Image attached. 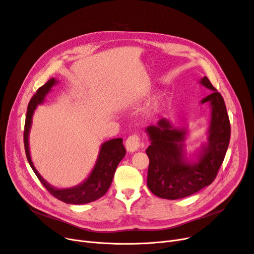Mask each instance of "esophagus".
Segmentation results:
<instances>
[{
  "instance_id": "obj_1",
  "label": "esophagus",
  "mask_w": 254,
  "mask_h": 254,
  "mask_svg": "<svg viewBox=\"0 0 254 254\" xmlns=\"http://www.w3.org/2000/svg\"><path fill=\"white\" fill-rule=\"evenodd\" d=\"M126 149L128 152H135L140 146V137L137 134L130 135L125 143Z\"/></svg>"
}]
</instances>
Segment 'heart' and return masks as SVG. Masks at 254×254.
<instances>
[{
  "mask_svg": "<svg viewBox=\"0 0 254 254\" xmlns=\"http://www.w3.org/2000/svg\"><path fill=\"white\" fill-rule=\"evenodd\" d=\"M162 104V97L161 96H159V97H157L155 100H154V102L152 103V105L150 106V114H153V113H155V111L160 107V105Z\"/></svg>",
  "mask_w": 254,
  "mask_h": 254,
  "instance_id": "1",
  "label": "heart"
}]
</instances>
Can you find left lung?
Wrapping results in <instances>:
<instances>
[{
    "mask_svg": "<svg viewBox=\"0 0 254 254\" xmlns=\"http://www.w3.org/2000/svg\"><path fill=\"white\" fill-rule=\"evenodd\" d=\"M200 84L212 90L201 101L202 104H210L211 117L207 144L202 146L196 160L186 157L187 129L174 128L167 119L146 128L151 140L146 150L149 157L147 186L159 198L175 200L195 194L215 180L224 160L230 139L224 99L206 76L200 80Z\"/></svg>",
    "mask_w": 254,
    "mask_h": 254,
    "instance_id": "1",
    "label": "left lung"
}]
</instances>
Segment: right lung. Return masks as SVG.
I'll return each mask as SVG.
<instances>
[{
    "label": "right lung",
    "mask_w": 254,
    "mask_h": 254,
    "mask_svg": "<svg viewBox=\"0 0 254 254\" xmlns=\"http://www.w3.org/2000/svg\"><path fill=\"white\" fill-rule=\"evenodd\" d=\"M56 83V79H50L46 84H44L42 87H39L37 89L36 94L31 98L28 104L24 130V144L26 156L29 161L30 167L32 168L39 181L42 182V185L55 198L63 202H65L67 204L89 203V202H93L106 194L111 182H113L116 169L120 164V161L123 159V157L126 154V149L123 145V139L122 138L109 139L101 146L99 156L92 173L89 174L87 179L83 181L82 184L69 189H56L49 185L48 182L40 176L31 160V156H30L29 151V132L32 125V117L34 114V110L36 109L37 105L44 102L47 94Z\"/></svg>",
    "instance_id": "right-lung-1"
}]
</instances>
